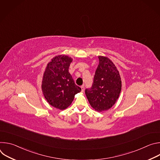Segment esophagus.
<instances>
[{"label":"esophagus","instance_id":"esophagus-1","mask_svg":"<svg viewBox=\"0 0 160 160\" xmlns=\"http://www.w3.org/2000/svg\"><path fill=\"white\" fill-rule=\"evenodd\" d=\"M81 89H82V92H83L84 90H85V87H84L83 86H82V87H81Z\"/></svg>","mask_w":160,"mask_h":160}]
</instances>
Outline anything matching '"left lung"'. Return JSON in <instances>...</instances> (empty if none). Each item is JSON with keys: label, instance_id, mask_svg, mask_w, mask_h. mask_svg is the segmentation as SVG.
Listing matches in <instances>:
<instances>
[{"label": "left lung", "instance_id": "obj_1", "mask_svg": "<svg viewBox=\"0 0 160 160\" xmlns=\"http://www.w3.org/2000/svg\"><path fill=\"white\" fill-rule=\"evenodd\" d=\"M99 63L90 89L85 90L87 99L98 112L107 111L115 104L122 90L121 77L115 64L108 57L99 56Z\"/></svg>", "mask_w": 160, "mask_h": 160}]
</instances>
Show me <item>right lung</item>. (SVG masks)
I'll list each match as a JSON object with an SVG mask.
<instances>
[{
    "label": "right lung",
    "mask_w": 160,
    "mask_h": 160,
    "mask_svg": "<svg viewBox=\"0 0 160 160\" xmlns=\"http://www.w3.org/2000/svg\"><path fill=\"white\" fill-rule=\"evenodd\" d=\"M73 59L66 55L54 57L47 64L42 82L44 98L52 106L63 110L70 106L81 91L68 72Z\"/></svg>",
    "instance_id": "1"
}]
</instances>
